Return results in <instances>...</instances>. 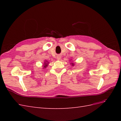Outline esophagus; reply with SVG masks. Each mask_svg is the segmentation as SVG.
Instances as JSON below:
<instances>
[{
    "mask_svg": "<svg viewBox=\"0 0 121 121\" xmlns=\"http://www.w3.org/2000/svg\"><path fill=\"white\" fill-rule=\"evenodd\" d=\"M60 58H61V57L60 56H56V58H57V60H60Z\"/></svg>",
    "mask_w": 121,
    "mask_h": 121,
    "instance_id": "34e87169",
    "label": "esophagus"
}]
</instances>
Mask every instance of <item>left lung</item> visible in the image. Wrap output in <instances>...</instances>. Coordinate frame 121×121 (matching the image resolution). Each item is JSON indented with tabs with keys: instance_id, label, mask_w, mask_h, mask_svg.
I'll return each instance as SVG.
<instances>
[{
	"instance_id": "8db88e82",
	"label": "left lung",
	"mask_w": 121,
	"mask_h": 121,
	"mask_svg": "<svg viewBox=\"0 0 121 121\" xmlns=\"http://www.w3.org/2000/svg\"><path fill=\"white\" fill-rule=\"evenodd\" d=\"M71 64H72V65H73V66H74V64H73V63H71Z\"/></svg>"
}]
</instances>
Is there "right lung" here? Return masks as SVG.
I'll return each mask as SVG.
<instances>
[{
	"label": "right lung",
	"mask_w": 121,
	"mask_h": 121,
	"mask_svg": "<svg viewBox=\"0 0 121 121\" xmlns=\"http://www.w3.org/2000/svg\"><path fill=\"white\" fill-rule=\"evenodd\" d=\"M46 62H45V63H44V68H46L47 67V65H48V63H47V61L46 60V61H45Z\"/></svg>",
	"instance_id": "add662e5"
}]
</instances>
